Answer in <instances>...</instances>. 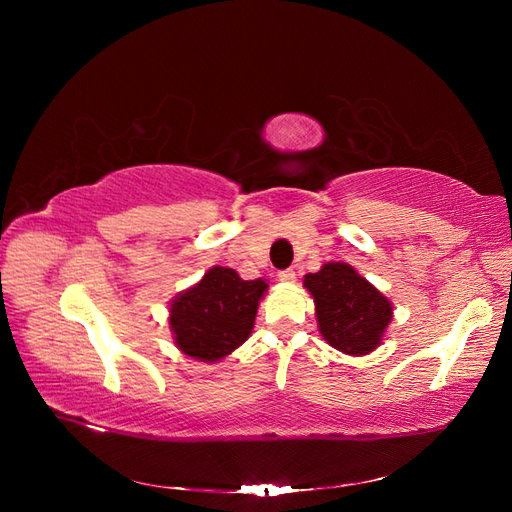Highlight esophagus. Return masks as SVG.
I'll list each match as a JSON object with an SVG mask.
<instances>
[{
  "instance_id": "obj_1",
  "label": "esophagus",
  "mask_w": 512,
  "mask_h": 512,
  "mask_svg": "<svg viewBox=\"0 0 512 512\" xmlns=\"http://www.w3.org/2000/svg\"><path fill=\"white\" fill-rule=\"evenodd\" d=\"M294 277H297V273H294L292 269H284V271H280V273H277V280H280V282H294Z\"/></svg>"
}]
</instances>
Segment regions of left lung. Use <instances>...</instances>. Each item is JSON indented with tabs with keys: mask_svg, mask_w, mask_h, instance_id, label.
<instances>
[{
	"mask_svg": "<svg viewBox=\"0 0 512 512\" xmlns=\"http://www.w3.org/2000/svg\"><path fill=\"white\" fill-rule=\"evenodd\" d=\"M303 286L314 297L316 320L327 344L361 356L376 350L393 318V305L346 262H327L307 273Z\"/></svg>",
	"mask_w": 512,
	"mask_h": 512,
	"instance_id": "obj_1",
	"label": "left lung"
}]
</instances>
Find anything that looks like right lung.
<instances>
[{
	"mask_svg": "<svg viewBox=\"0 0 512 512\" xmlns=\"http://www.w3.org/2000/svg\"><path fill=\"white\" fill-rule=\"evenodd\" d=\"M267 288L265 280H241L235 269H209L170 303L168 322L177 348L205 363L224 359L250 337Z\"/></svg>",
	"mask_w": 512,
	"mask_h": 512,
	"instance_id": "obj_1",
	"label": "right lung"
}]
</instances>
